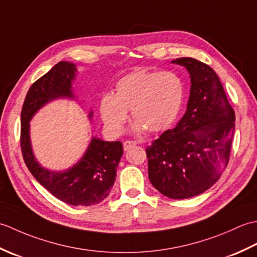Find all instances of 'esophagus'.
Here are the masks:
<instances>
[{
	"label": "esophagus",
	"mask_w": 257,
	"mask_h": 257,
	"mask_svg": "<svg viewBox=\"0 0 257 257\" xmlns=\"http://www.w3.org/2000/svg\"><path fill=\"white\" fill-rule=\"evenodd\" d=\"M136 141H134V140H125L124 143H123V150H129V149H132L133 147H135L136 146Z\"/></svg>",
	"instance_id": "34e87169"
}]
</instances>
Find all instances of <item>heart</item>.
<instances>
[{
  "label": "heart",
  "instance_id": "obj_1",
  "mask_svg": "<svg viewBox=\"0 0 257 257\" xmlns=\"http://www.w3.org/2000/svg\"><path fill=\"white\" fill-rule=\"evenodd\" d=\"M185 94L182 78L173 72L136 70L118 80L114 95L100 98L103 123L113 135L121 134L132 110L136 132L159 133L167 129L181 110Z\"/></svg>",
  "mask_w": 257,
  "mask_h": 257
}]
</instances>
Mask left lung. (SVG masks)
<instances>
[{
	"instance_id": "left-lung-1",
	"label": "left lung",
	"mask_w": 257,
	"mask_h": 257,
	"mask_svg": "<svg viewBox=\"0 0 257 257\" xmlns=\"http://www.w3.org/2000/svg\"><path fill=\"white\" fill-rule=\"evenodd\" d=\"M191 77L188 108L176 127L146 149L151 184L170 199H188L214 184L228 165L235 113L214 70L177 58Z\"/></svg>"
}]
</instances>
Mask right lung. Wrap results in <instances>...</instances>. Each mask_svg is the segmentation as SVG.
Segmentation results:
<instances>
[{
	"instance_id": "1",
	"label": "right lung",
	"mask_w": 257,
	"mask_h": 257,
	"mask_svg": "<svg viewBox=\"0 0 257 257\" xmlns=\"http://www.w3.org/2000/svg\"><path fill=\"white\" fill-rule=\"evenodd\" d=\"M75 73L74 64L59 62L31 86L22 107L20 143L26 167L43 187L65 203L88 206L100 203L110 193L123 154L121 143L92 138L77 165L64 172H55L38 165L30 141L29 122L38 109L58 97L73 98L72 80Z\"/></svg>"
}]
</instances>
